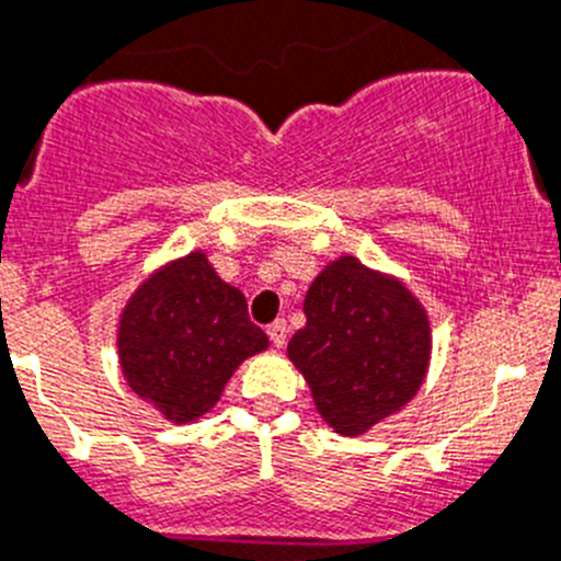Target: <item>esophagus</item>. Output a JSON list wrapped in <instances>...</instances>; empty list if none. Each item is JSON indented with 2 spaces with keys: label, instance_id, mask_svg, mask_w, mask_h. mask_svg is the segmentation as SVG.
Here are the masks:
<instances>
[{
  "label": "esophagus",
  "instance_id": "esophagus-1",
  "mask_svg": "<svg viewBox=\"0 0 561 561\" xmlns=\"http://www.w3.org/2000/svg\"><path fill=\"white\" fill-rule=\"evenodd\" d=\"M268 337H271V343H274L276 350H282V346H285V341H287V324L285 321H274V324L268 327Z\"/></svg>",
  "mask_w": 561,
  "mask_h": 561
}]
</instances>
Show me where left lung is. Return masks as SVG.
Segmentation results:
<instances>
[{
  "instance_id": "obj_1",
  "label": "left lung",
  "mask_w": 561,
  "mask_h": 561,
  "mask_svg": "<svg viewBox=\"0 0 561 561\" xmlns=\"http://www.w3.org/2000/svg\"><path fill=\"white\" fill-rule=\"evenodd\" d=\"M305 316L287 357L332 431L363 436L416 397L433 335L427 310L405 282L343 254L312 279Z\"/></svg>"
}]
</instances>
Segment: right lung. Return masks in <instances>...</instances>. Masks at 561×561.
<instances>
[{
	"instance_id": "add662e5",
	"label": "right lung",
	"mask_w": 561,
	"mask_h": 561,
	"mask_svg": "<svg viewBox=\"0 0 561 561\" xmlns=\"http://www.w3.org/2000/svg\"><path fill=\"white\" fill-rule=\"evenodd\" d=\"M265 350L243 290L220 279L204 251L159 265L119 312L125 382L173 425L209 413L237 366Z\"/></svg>"
}]
</instances>
